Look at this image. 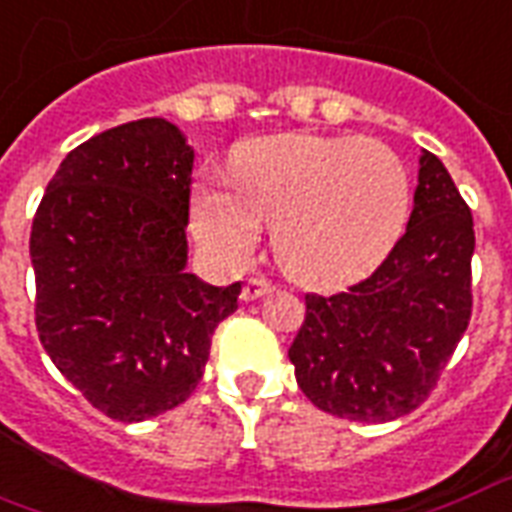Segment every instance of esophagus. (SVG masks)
<instances>
[{
  "mask_svg": "<svg viewBox=\"0 0 512 512\" xmlns=\"http://www.w3.org/2000/svg\"><path fill=\"white\" fill-rule=\"evenodd\" d=\"M271 292V282L263 279V276H252L247 284H244V290H241V300H257L263 298Z\"/></svg>",
  "mask_w": 512,
  "mask_h": 512,
  "instance_id": "obj_1",
  "label": "esophagus"
}]
</instances>
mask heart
Returning <instances> with one entry per match:
<instances>
[{
    "label": "heart",
    "mask_w": 512,
    "mask_h": 512,
    "mask_svg": "<svg viewBox=\"0 0 512 512\" xmlns=\"http://www.w3.org/2000/svg\"><path fill=\"white\" fill-rule=\"evenodd\" d=\"M411 209L403 161L357 136H273L236 158V182L206 174L193 195L198 241L241 265L273 222V255L306 287H341L373 271Z\"/></svg>",
    "instance_id": "1"
}]
</instances>
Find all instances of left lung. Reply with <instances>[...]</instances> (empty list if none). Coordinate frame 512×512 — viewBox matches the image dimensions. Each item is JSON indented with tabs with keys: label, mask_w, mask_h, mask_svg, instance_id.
Segmentation results:
<instances>
[{
	"label": "left lung",
	"mask_w": 512,
	"mask_h": 512,
	"mask_svg": "<svg viewBox=\"0 0 512 512\" xmlns=\"http://www.w3.org/2000/svg\"><path fill=\"white\" fill-rule=\"evenodd\" d=\"M473 214L438 155L421 150L403 239L365 282L306 295L290 346L303 395L349 421H395L438 384L473 314Z\"/></svg>",
	"instance_id": "8db88e82"
}]
</instances>
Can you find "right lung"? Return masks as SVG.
I'll list each match as a JSON object with an SVG mask.
<instances>
[{
  "label": "right lung",
  "instance_id": "1",
  "mask_svg": "<svg viewBox=\"0 0 512 512\" xmlns=\"http://www.w3.org/2000/svg\"><path fill=\"white\" fill-rule=\"evenodd\" d=\"M195 150L163 117L74 147L31 225L39 341L61 376L109 419L177 408L204 376L212 335L241 282L187 273Z\"/></svg>",
  "mask_w": 512,
  "mask_h": 512
}]
</instances>
